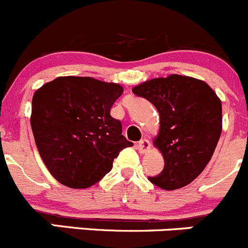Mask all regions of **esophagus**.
Here are the masks:
<instances>
[{"label": "esophagus", "mask_w": 248, "mask_h": 248, "mask_svg": "<svg viewBox=\"0 0 248 248\" xmlns=\"http://www.w3.org/2000/svg\"><path fill=\"white\" fill-rule=\"evenodd\" d=\"M137 148H138V150L140 151V153H146V151L150 149V141H149L148 139H141V140H139L138 144H137Z\"/></svg>", "instance_id": "obj_1"}]
</instances>
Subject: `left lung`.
Returning <instances> with one entry per match:
<instances>
[{"instance_id":"1","label":"left lung","mask_w":248,"mask_h":248,"mask_svg":"<svg viewBox=\"0 0 248 248\" xmlns=\"http://www.w3.org/2000/svg\"><path fill=\"white\" fill-rule=\"evenodd\" d=\"M160 114L154 145L162 153L165 167L153 184L175 190L193 182L212 157L222 133V102L203 81L182 75L158 78L133 87Z\"/></svg>"}]
</instances>
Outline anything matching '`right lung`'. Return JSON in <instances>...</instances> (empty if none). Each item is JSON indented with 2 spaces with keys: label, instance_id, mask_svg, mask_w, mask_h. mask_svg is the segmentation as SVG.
<instances>
[{
  "label": "right lung",
  "instance_id": "obj_1",
  "mask_svg": "<svg viewBox=\"0 0 248 248\" xmlns=\"http://www.w3.org/2000/svg\"><path fill=\"white\" fill-rule=\"evenodd\" d=\"M124 93L117 83L63 76L38 88L32 97L31 128L50 174L73 189L99 182L127 146L122 124L110 115Z\"/></svg>",
  "mask_w": 248,
  "mask_h": 248
}]
</instances>
